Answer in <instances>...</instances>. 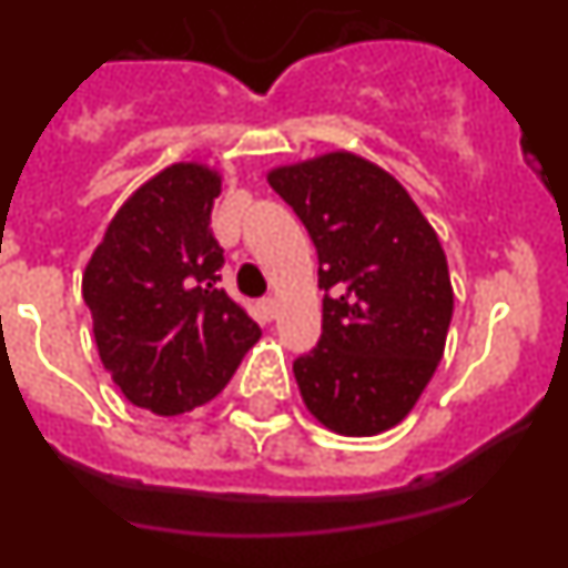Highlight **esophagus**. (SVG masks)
<instances>
[{"label":"esophagus","instance_id":"obj_1","mask_svg":"<svg viewBox=\"0 0 568 568\" xmlns=\"http://www.w3.org/2000/svg\"><path fill=\"white\" fill-rule=\"evenodd\" d=\"M258 310L264 318H275V298H261Z\"/></svg>","mask_w":568,"mask_h":568}]
</instances>
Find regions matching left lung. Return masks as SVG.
<instances>
[{"label":"left lung","instance_id":"left-lung-1","mask_svg":"<svg viewBox=\"0 0 568 568\" xmlns=\"http://www.w3.org/2000/svg\"><path fill=\"white\" fill-rule=\"evenodd\" d=\"M318 253L321 338L293 361L301 398L338 435L400 424L438 369L453 284L438 235L393 175L327 153L267 175Z\"/></svg>","mask_w":568,"mask_h":568}]
</instances>
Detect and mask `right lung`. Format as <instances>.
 <instances>
[{
    "mask_svg": "<svg viewBox=\"0 0 568 568\" xmlns=\"http://www.w3.org/2000/svg\"><path fill=\"white\" fill-rule=\"evenodd\" d=\"M222 175L170 164L113 215L82 275L99 358L130 404L182 415L222 393L261 329L219 290Z\"/></svg>",
    "mask_w": 568,
    "mask_h": 568,
    "instance_id": "obj_1",
    "label": "right lung"
}]
</instances>
